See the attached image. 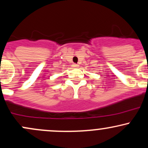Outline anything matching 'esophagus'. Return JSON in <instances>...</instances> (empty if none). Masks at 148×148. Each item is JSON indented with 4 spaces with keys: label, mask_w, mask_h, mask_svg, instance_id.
Here are the masks:
<instances>
[{
    "label": "esophagus",
    "mask_w": 148,
    "mask_h": 148,
    "mask_svg": "<svg viewBox=\"0 0 148 148\" xmlns=\"http://www.w3.org/2000/svg\"><path fill=\"white\" fill-rule=\"evenodd\" d=\"M73 67H74V68H76V67H79V65L77 64H73Z\"/></svg>",
    "instance_id": "obj_1"
}]
</instances>
